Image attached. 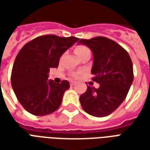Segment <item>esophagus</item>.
I'll return each mask as SVG.
<instances>
[{"mask_svg": "<svg viewBox=\"0 0 150 150\" xmlns=\"http://www.w3.org/2000/svg\"><path fill=\"white\" fill-rule=\"evenodd\" d=\"M70 84H71V86L72 87V86H75V82H71V83H70Z\"/></svg>", "mask_w": 150, "mask_h": 150, "instance_id": "obj_1", "label": "esophagus"}]
</instances>
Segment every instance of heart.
<instances>
[{"mask_svg": "<svg viewBox=\"0 0 150 150\" xmlns=\"http://www.w3.org/2000/svg\"><path fill=\"white\" fill-rule=\"evenodd\" d=\"M88 51H90V50L88 49L87 46H78L75 47V52L76 54V55L78 56H80L82 55L83 54H84L86 52H88ZM79 74H75V75H73V77L74 78H79Z\"/></svg>", "mask_w": 150, "mask_h": 150, "instance_id": "obj_1", "label": "heart"}]
</instances>
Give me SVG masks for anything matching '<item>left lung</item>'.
Segmentation results:
<instances>
[{
    "mask_svg": "<svg viewBox=\"0 0 150 150\" xmlns=\"http://www.w3.org/2000/svg\"><path fill=\"white\" fill-rule=\"evenodd\" d=\"M78 43L93 53L92 80L100 83L99 88L88 86L80 96L82 108L93 116H108L122 104L132 85V60L122 46L107 38L80 39Z\"/></svg>",
    "mask_w": 150,
    "mask_h": 150,
    "instance_id": "left-lung-1",
    "label": "left lung"
}]
</instances>
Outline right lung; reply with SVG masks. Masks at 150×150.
<instances>
[{"mask_svg": "<svg viewBox=\"0 0 150 150\" xmlns=\"http://www.w3.org/2000/svg\"><path fill=\"white\" fill-rule=\"evenodd\" d=\"M78 40L75 37L43 35L26 43L19 51L12 69L11 84L27 112L46 116L59 108L70 83L67 80L61 83L48 80V73L50 69L59 67L60 57Z\"/></svg>", "mask_w": 150, "mask_h": 150, "instance_id": "obj_1", "label": "right lung"}]
</instances>
